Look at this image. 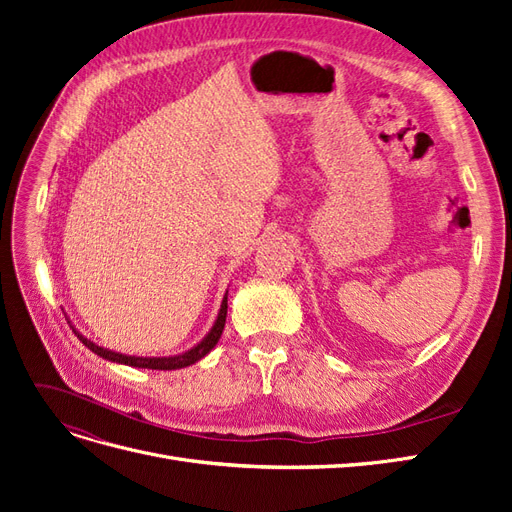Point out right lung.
<instances>
[{
	"mask_svg": "<svg viewBox=\"0 0 512 512\" xmlns=\"http://www.w3.org/2000/svg\"><path fill=\"white\" fill-rule=\"evenodd\" d=\"M226 312H228V297H224L222 301V307H220V314H218V320H215L213 329L209 331V335L200 342L198 346H194L192 350L183 352V354H177V356H162V359H143V356H128V354H119V352H113V350H106L102 346H96L94 342H89L87 337H83L79 331H74L76 337L81 339V342L91 350L96 352L98 356H102V359L106 361H113V363H123V365H132V367H143V369H181V367H188L196 361L203 359L205 354H209L213 350V346L218 344V339L224 331V324H226Z\"/></svg>",
	"mask_w": 512,
	"mask_h": 512,
	"instance_id": "obj_1",
	"label": "right lung"
}]
</instances>
